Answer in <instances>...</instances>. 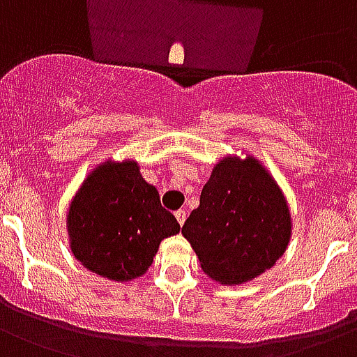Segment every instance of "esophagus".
<instances>
[{
	"label": "esophagus",
	"mask_w": 357,
	"mask_h": 357,
	"mask_svg": "<svg viewBox=\"0 0 357 357\" xmlns=\"http://www.w3.org/2000/svg\"><path fill=\"white\" fill-rule=\"evenodd\" d=\"M186 215H188L186 210H176V212H175V218H176V221H178V225H181V227L184 225V221H186Z\"/></svg>",
	"instance_id": "esophagus-1"
}]
</instances>
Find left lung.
<instances>
[{
    "instance_id": "1",
    "label": "left lung",
    "mask_w": 357,
    "mask_h": 357,
    "mask_svg": "<svg viewBox=\"0 0 357 357\" xmlns=\"http://www.w3.org/2000/svg\"><path fill=\"white\" fill-rule=\"evenodd\" d=\"M212 280L236 286L276 264L291 238L284 193L255 158H223L182 227Z\"/></svg>"
}]
</instances>
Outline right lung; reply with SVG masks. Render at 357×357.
<instances>
[{
    "mask_svg": "<svg viewBox=\"0 0 357 357\" xmlns=\"http://www.w3.org/2000/svg\"><path fill=\"white\" fill-rule=\"evenodd\" d=\"M181 230L136 162H107L93 169L68 212L71 252L86 269L116 282L138 278L158 245Z\"/></svg>",
    "mask_w": 357,
    "mask_h": 357,
    "instance_id": "add662e5",
    "label": "right lung"
}]
</instances>
